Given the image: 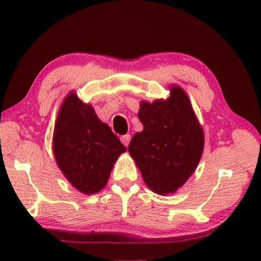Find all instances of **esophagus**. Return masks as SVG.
I'll return each instance as SVG.
<instances>
[{"label":"esophagus","instance_id":"esophagus-1","mask_svg":"<svg viewBox=\"0 0 261 261\" xmlns=\"http://www.w3.org/2000/svg\"><path fill=\"white\" fill-rule=\"evenodd\" d=\"M130 140H131L130 135H124V136L121 137V141L123 143V145H124V146H127V145H129Z\"/></svg>","mask_w":261,"mask_h":261}]
</instances>
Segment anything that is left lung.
Listing matches in <instances>:
<instances>
[{
	"label": "left lung",
	"instance_id": "obj_1",
	"mask_svg": "<svg viewBox=\"0 0 261 261\" xmlns=\"http://www.w3.org/2000/svg\"><path fill=\"white\" fill-rule=\"evenodd\" d=\"M144 130L130 141V155L148 188L159 194L174 193L196 170L204 149V131L188 95L170 87L167 100L140 103Z\"/></svg>",
	"mask_w": 261,
	"mask_h": 261
}]
</instances>
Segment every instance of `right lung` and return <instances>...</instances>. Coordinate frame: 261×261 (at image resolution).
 I'll return each mask as SVG.
<instances>
[{"label":"right lung","mask_w":261,"mask_h":261,"mask_svg":"<svg viewBox=\"0 0 261 261\" xmlns=\"http://www.w3.org/2000/svg\"><path fill=\"white\" fill-rule=\"evenodd\" d=\"M53 151L72 187L92 194L105 188L115 161L126 148L109 125L99 120L92 106L71 92L57 115Z\"/></svg>","instance_id":"right-lung-1"}]
</instances>
